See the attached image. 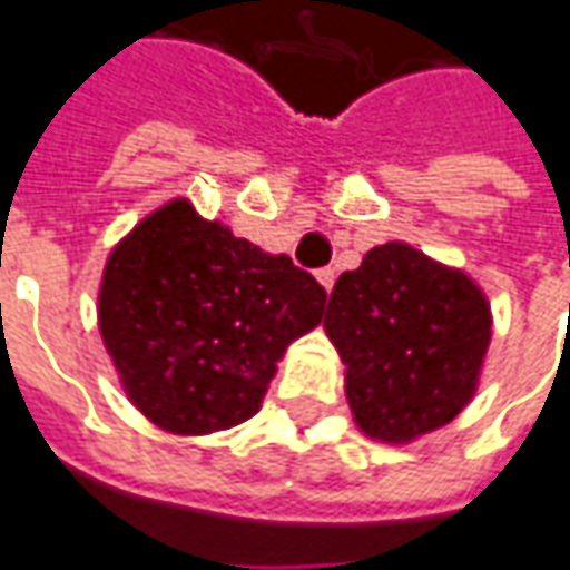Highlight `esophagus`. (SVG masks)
I'll return each mask as SVG.
<instances>
[{
  "instance_id": "obj_1",
  "label": "esophagus",
  "mask_w": 570,
  "mask_h": 570,
  "mask_svg": "<svg viewBox=\"0 0 570 570\" xmlns=\"http://www.w3.org/2000/svg\"><path fill=\"white\" fill-rule=\"evenodd\" d=\"M314 275H317V282L324 285V292L330 295V288H333V282H336V272H333V269H317Z\"/></svg>"
}]
</instances>
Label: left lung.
I'll return each instance as SVG.
<instances>
[{
    "label": "left lung",
    "instance_id": "1",
    "mask_svg": "<svg viewBox=\"0 0 570 570\" xmlns=\"http://www.w3.org/2000/svg\"><path fill=\"white\" fill-rule=\"evenodd\" d=\"M327 336L346 362L362 433L407 442L455 420L491 343V307L465 272L384 243L330 292Z\"/></svg>",
    "mask_w": 570,
    "mask_h": 570
}]
</instances>
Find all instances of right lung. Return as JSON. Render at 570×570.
<instances>
[{"mask_svg": "<svg viewBox=\"0 0 570 570\" xmlns=\"http://www.w3.org/2000/svg\"><path fill=\"white\" fill-rule=\"evenodd\" d=\"M327 292L288 256L169 202L108 256L99 327L128 397L202 436L259 411L275 362L324 317Z\"/></svg>", "mask_w": 570, "mask_h": 570, "instance_id": "1", "label": "right lung"}]
</instances>
